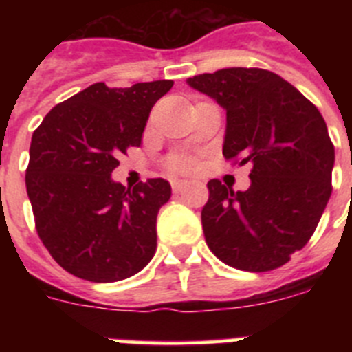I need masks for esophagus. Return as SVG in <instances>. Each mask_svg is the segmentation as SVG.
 Instances as JSON below:
<instances>
[{
    "label": "esophagus",
    "mask_w": 352,
    "mask_h": 352,
    "mask_svg": "<svg viewBox=\"0 0 352 352\" xmlns=\"http://www.w3.org/2000/svg\"><path fill=\"white\" fill-rule=\"evenodd\" d=\"M170 185H173V192H176V194H179V192L185 190L186 185H188V183L183 182V179H174V182L170 183Z\"/></svg>",
    "instance_id": "obj_1"
}]
</instances>
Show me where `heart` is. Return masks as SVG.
I'll return each instance as SVG.
<instances>
[{
	"instance_id": "heart-1",
	"label": "heart",
	"mask_w": 352,
	"mask_h": 352,
	"mask_svg": "<svg viewBox=\"0 0 352 352\" xmlns=\"http://www.w3.org/2000/svg\"><path fill=\"white\" fill-rule=\"evenodd\" d=\"M167 169L170 173H183V170H190L192 169V160L185 157H174L167 162Z\"/></svg>"
}]
</instances>
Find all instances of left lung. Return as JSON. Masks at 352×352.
I'll use <instances>...</instances> for the list:
<instances>
[{
    "instance_id": "left-lung-1",
    "label": "left lung",
    "mask_w": 352,
    "mask_h": 352,
    "mask_svg": "<svg viewBox=\"0 0 352 352\" xmlns=\"http://www.w3.org/2000/svg\"><path fill=\"white\" fill-rule=\"evenodd\" d=\"M226 109L222 153L250 164V186L208 182L206 243L222 263L270 272L307 245L331 195L335 148L324 118L292 84L263 68H222L186 79Z\"/></svg>"
}]
</instances>
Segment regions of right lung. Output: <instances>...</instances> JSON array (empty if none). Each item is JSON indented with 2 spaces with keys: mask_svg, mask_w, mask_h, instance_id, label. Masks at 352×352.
Wrapping results in <instances>:
<instances>
[{
  "mask_svg": "<svg viewBox=\"0 0 352 352\" xmlns=\"http://www.w3.org/2000/svg\"><path fill=\"white\" fill-rule=\"evenodd\" d=\"M173 84H91L52 107L33 132L26 190L36 232L72 275L118 282L155 256L157 214L170 197L169 182L153 178L130 190L111 174L121 153L141 144L151 107Z\"/></svg>",
  "mask_w": 352,
  "mask_h": 352,
  "instance_id": "add662e5",
  "label": "right lung"
}]
</instances>
